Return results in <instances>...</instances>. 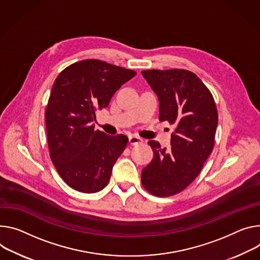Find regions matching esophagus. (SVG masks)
I'll list each match as a JSON object with an SVG mask.
<instances>
[{
	"mask_svg": "<svg viewBox=\"0 0 260 260\" xmlns=\"http://www.w3.org/2000/svg\"><path fill=\"white\" fill-rule=\"evenodd\" d=\"M144 142L143 141V139L142 138H140V137H138V136H135V135H133V136H129V143L132 144V145H138V144H142Z\"/></svg>",
	"mask_w": 260,
	"mask_h": 260,
	"instance_id": "1",
	"label": "esophagus"
}]
</instances>
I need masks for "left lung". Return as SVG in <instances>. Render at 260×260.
Wrapping results in <instances>:
<instances>
[{
    "instance_id": "left-lung-1",
    "label": "left lung",
    "mask_w": 260,
    "mask_h": 260,
    "mask_svg": "<svg viewBox=\"0 0 260 260\" xmlns=\"http://www.w3.org/2000/svg\"><path fill=\"white\" fill-rule=\"evenodd\" d=\"M159 102V120L173 124L171 147L149 141L154 157L142 171L141 181L152 195L168 197L181 192L200 173L214 148L218 111L210 91L184 69L141 73Z\"/></svg>"
}]
</instances>
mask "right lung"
Returning <instances> with one entry per match:
<instances>
[{
  "instance_id": "add662e5",
  "label": "right lung",
  "mask_w": 260,
  "mask_h": 260,
  "mask_svg": "<svg viewBox=\"0 0 260 260\" xmlns=\"http://www.w3.org/2000/svg\"><path fill=\"white\" fill-rule=\"evenodd\" d=\"M135 76L134 70L90 59L69 65L56 79L45 110L50 155L75 190L96 193L108 184L128 138L94 129L95 114Z\"/></svg>"
}]
</instances>
